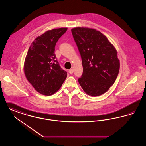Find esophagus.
<instances>
[{
    "instance_id": "34e87169",
    "label": "esophagus",
    "mask_w": 146,
    "mask_h": 146,
    "mask_svg": "<svg viewBox=\"0 0 146 146\" xmlns=\"http://www.w3.org/2000/svg\"><path fill=\"white\" fill-rule=\"evenodd\" d=\"M68 72H69V73H70V74H72V73H73V72H74V70L73 69H70V70H68Z\"/></svg>"
}]
</instances>
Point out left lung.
Here are the masks:
<instances>
[{
  "mask_svg": "<svg viewBox=\"0 0 146 146\" xmlns=\"http://www.w3.org/2000/svg\"><path fill=\"white\" fill-rule=\"evenodd\" d=\"M80 53L83 73L78 82L92 97L105 93L114 84L119 70V60L113 45L105 35L93 28L71 29Z\"/></svg>",
  "mask_w": 146,
  "mask_h": 146,
  "instance_id": "1",
  "label": "left lung"
}]
</instances>
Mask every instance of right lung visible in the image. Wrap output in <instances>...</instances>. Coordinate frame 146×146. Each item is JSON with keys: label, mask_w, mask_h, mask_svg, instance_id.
Here are the masks:
<instances>
[{"label": "right lung", "mask_w": 146, "mask_h": 146, "mask_svg": "<svg viewBox=\"0 0 146 146\" xmlns=\"http://www.w3.org/2000/svg\"><path fill=\"white\" fill-rule=\"evenodd\" d=\"M67 28L52 29L38 36L31 43L24 63L28 81L40 94L50 96L61 87L67 76L56 60L55 47Z\"/></svg>", "instance_id": "1"}]
</instances>
